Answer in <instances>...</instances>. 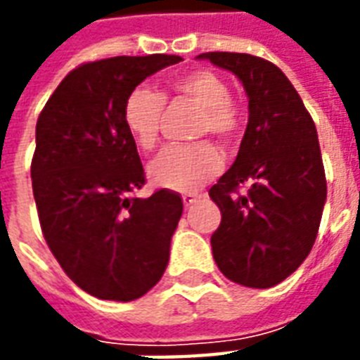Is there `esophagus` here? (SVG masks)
Instances as JSON below:
<instances>
[{
	"label": "esophagus",
	"instance_id": "esophagus-1",
	"mask_svg": "<svg viewBox=\"0 0 360 360\" xmlns=\"http://www.w3.org/2000/svg\"><path fill=\"white\" fill-rule=\"evenodd\" d=\"M196 200H198V195H195V193H185V195H183V204H185V208L193 206Z\"/></svg>",
	"mask_w": 360,
	"mask_h": 360
}]
</instances>
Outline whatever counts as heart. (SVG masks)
Segmentation results:
<instances>
[{
  "label": "heart",
  "instance_id": "b5f03b06",
  "mask_svg": "<svg viewBox=\"0 0 360 360\" xmlns=\"http://www.w3.org/2000/svg\"><path fill=\"white\" fill-rule=\"evenodd\" d=\"M165 98L191 102L198 108L195 136L214 134L231 142L241 131V105L229 96L226 81L210 69H195L175 77L162 96L148 86H134L123 103V123L142 150H152L160 141ZM221 169V154L208 141L195 144H172L150 164V177L160 187L188 193L196 191Z\"/></svg>",
  "mask_w": 360,
  "mask_h": 360
}]
</instances>
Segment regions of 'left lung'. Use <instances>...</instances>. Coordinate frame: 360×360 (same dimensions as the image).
Returning <instances> with one entry per match:
<instances>
[{
    "label": "left lung",
    "mask_w": 360,
    "mask_h": 360,
    "mask_svg": "<svg viewBox=\"0 0 360 360\" xmlns=\"http://www.w3.org/2000/svg\"><path fill=\"white\" fill-rule=\"evenodd\" d=\"M239 77L249 125L235 164L208 195L221 221L212 255L221 274L245 287L278 285L309 257L326 202V173L314 121L281 69L250 53L198 56ZM249 184L245 195L238 193Z\"/></svg>",
    "instance_id": "1"
}]
</instances>
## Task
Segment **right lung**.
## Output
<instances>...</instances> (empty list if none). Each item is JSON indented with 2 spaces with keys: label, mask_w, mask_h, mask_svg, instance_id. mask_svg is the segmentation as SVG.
<instances>
[{
  "label": "right lung",
  "mask_w": 360,
  "mask_h": 360,
  "mask_svg": "<svg viewBox=\"0 0 360 360\" xmlns=\"http://www.w3.org/2000/svg\"><path fill=\"white\" fill-rule=\"evenodd\" d=\"M179 56H119L75 67L36 123L30 164L44 239L82 291L134 301L164 276L172 235L183 214L179 193L146 183L123 123L127 94Z\"/></svg>",
  "instance_id": "obj_1"
}]
</instances>
